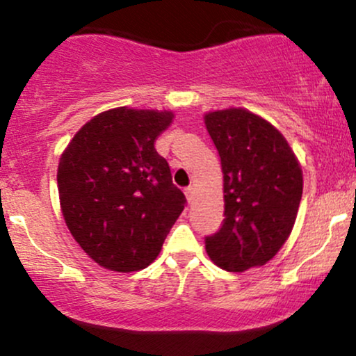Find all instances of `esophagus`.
Masks as SVG:
<instances>
[{
	"label": "esophagus",
	"instance_id": "34e87169",
	"mask_svg": "<svg viewBox=\"0 0 356 356\" xmlns=\"http://www.w3.org/2000/svg\"><path fill=\"white\" fill-rule=\"evenodd\" d=\"M184 194H186V197H187V202H192V199H194V191H192V187H187L186 191H184Z\"/></svg>",
	"mask_w": 356,
	"mask_h": 356
}]
</instances>
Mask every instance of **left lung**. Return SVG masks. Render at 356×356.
Masks as SVG:
<instances>
[{"label": "left lung", "instance_id": "8db88e82", "mask_svg": "<svg viewBox=\"0 0 356 356\" xmlns=\"http://www.w3.org/2000/svg\"><path fill=\"white\" fill-rule=\"evenodd\" d=\"M204 122L220 157L226 218L206 238L207 254L232 273L263 266L295 226L301 167L280 130L248 110L209 112Z\"/></svg>", "mask_w": 356, "mask_h": 356}]
</instances>
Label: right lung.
I'll use <instances>...</instances> for the list:
<instances>
[{
  "label": "right lung",
  "mask_w": 356,
  "mask_h": 356,
  "mask_svg": "<svg viewBox=\"0 0 356 356\" xmlns=\"http://www.w3.org/2000/svg\"><path fill=\"white\" fill-rule=\"evenodd\" d=\"M172 112L118 107L87 122L65 152L58 174L65 222L100 266L140 271L159 256L186 206L154 142Z\"/></svg>",
  "instance_id": "right-lung-1"
}]
</instances>
